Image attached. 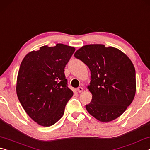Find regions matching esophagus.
Listing matches in <instances>:
<instances>
[{
  "instance_id": "1",
  "label": "esophagus",
  "mask_w": 150,
  "mask_h": 150,
  "mask_svg": "<svg viewBox=\"0 0 150 150\" xmlns=\"http://www.w3.org/2000/svg\"><path fill=\"white\" fill-rule=\"evenodd\" d=\"M77 91H78V93H81L83 91V87H78L77 88Z\"/></svg>"
}]
</instances>
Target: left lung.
<instances>
[{
	"label": "left lung",
	"instance_id": "left-lung-1",
	"mask_svg": "<svg viewBox=\"0 0 150 150\" xmlns=\"http://www.w3.org/2000/svg\"><path fill=\"white\" fill-rule=\"evenodd\" d=\"M74 56L88 66L91 82L87 88L92 100L88 112L103 122L119 117L134 100L136 71L132 61L120 50L103 44L86 45Z\"/></svg>",
	"mask_w": 150,
	"mask_h": 150
}]
</instances>
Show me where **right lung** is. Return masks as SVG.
Here are the masks:
<instances>
[{"instance_id":"obj_1","label":"right lung","mask_w":150,"mask_h":150,"mask_svg":"<svg viewBox=\"0 0 150 150\" xmlns=\"http://www.w3.org/2000/svg\"><path fill=\"white\" fill-rule=\"evenodd\" d=\"M75 50L62 44L54 47L44 45L28 53L20 64L18 98L28 115L40 126L48 127L56 123L72 97L64 69Z\"/></svg>"}]
</instances>
